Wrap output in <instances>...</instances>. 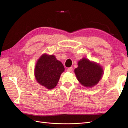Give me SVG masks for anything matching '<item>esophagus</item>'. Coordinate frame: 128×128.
I'll use <instances>...</instances> for the list:
<instances>
[{
    "instance_id": "1",
    "label": "esophagus",
    "mask_w": 128,
    "mask_h": 128,
    "mask_svg": "<svg viewBox=\"0 0 128 128\" xmlns=\"http://www.w3.org/2000/svg\"><path fill=\"white\" fill-rule=\"evenodd\" d=\"M72 69H73L72 67H69V68H68L67 69V71L69 72H72Z\"/></svg>"
}]
</instances>
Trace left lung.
I'll return each instance as SVG.
<instances>
[{
	"mask_svg": "<svg viewBox=\"0 0 128 128\" xmlns=\"http://www.w3.org/2000/svg\"><path fill=\"white\" fill-rule=\"evenodd\" d=\"M75 73L79 82L84 86L93 87L97 84L103 75V69L98 64L83 58L78 61Z\"/></svg>",
	"mask_w": 128,
	"mask_h": 128,
	"instance_id": "left-lung-1",
	"label": "left lung"
}]
</instances>
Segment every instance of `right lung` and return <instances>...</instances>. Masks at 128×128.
<instances>
[{
  "label": "right lung",
  "instance_id": "1",
  "mask_svg": "<svg viewBox=\"0 0 128 128\" xmlns=\"http://www.w3.org/2000/svg\"><path fill=\"white\" fill-rule=\"evenodd\" d=\"M64 70L63 64L54 56L44 54L38 59L34 68L37 82L48 89H52L58 84L60 75Z\"/></svg>",
  "mask_w": 128,
  "mask_h": 128
}]
</instances>
